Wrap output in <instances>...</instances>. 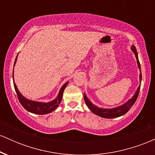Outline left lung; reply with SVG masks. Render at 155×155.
<instances>
[{
    "mask_svg": "<svg viewBox=\"0 0 155 155\" xmlns=\"http://www.w3.org/2000/svg\"><path fill=\"white\" fill-rule=\"evenodd\" d=\"M132 50L133 52H134L135 55H136V58L137 59V63H138V68L140 69V65L139 63V60H138V53H137L136 49L134 46H133ZM140 80L141 81V71H140ZM140 85L138 87V90L135 95L131 99L127 101L126 104H124L122 106H119V107L114 108H111V109H105V108H99L97 106H95V105H93L89 101V99L87 97L85 96V95H84V101L86 103L87 106H88V108L91 110V111L92 113H94L95 114L97 115V116L104 117V118H107V119H111V118H116V117H119L120 116H122L124 115V114L127 113V111L130 109V108L133 106V104H135L137 98H138V94H139V91H140Z\"/></svg>",
    "mask_w": 155,
    "mask_h": 155,
    "instance_id": "left-lung-1",
    "label": "left lung"
}]
</instances>
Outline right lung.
Instances as JSON below:
<instances>
[{
	"mask_svg": "<svg viewBox=\"0 0 155 155\" xmlns=\"http://www.w3.org/2000/svg\"><path fill=\"white\" fill-rule=\"evenodd\" d=\"M17 58H16L15 64L16 63V61H17ZM13 78H14V70H13ZM68 84V82H66L65 84L62 87V88L60 89V91L59 92V95H58V97H57L55 100H54L51 102L49 103H40V102H35V101H30L26 99L25 97H23V96L21 95V93L17 89V86L15 83H14V86H15V91L17 92V97H18V99L20 102V104H22V106L24 107L27 111L31 112V113L36 114H46L51 113V111H53L55 110L59 106L62 100V97H63V91L65 90V88L66 87Z\"/></svg>",
	"mask_w": 155,
	"mask_h": 155,
	"instance_id": "obj_1",
	"label": "right lung"
}]
</instances>
